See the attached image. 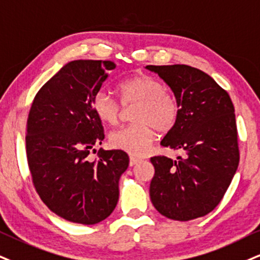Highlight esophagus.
<instances>
[{"label":"esophagus","mask_w":260,"mask_h":260,"mask_svg":"<svg viewBox=\"0 0 260 260\" xmlns=\"http://www.w3.org/2000/svg\"><path fill=\"white\" fill-rule=\"evenodd\" d=\"M140 161H141V159H140V158H137V156L131 155V156H130V161H129V164H130V166H134V165H136L137 162H140Z\"/></svg>","instance_id":"esophagus-1"}]
</instances>
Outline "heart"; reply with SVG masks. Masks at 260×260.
Masks as SVG:
<instances>
[{
  "mask_svg": "<svg viewBox=\"0 0 260 260\" xmlns=\"http://www.w3.org/2000/svg\"><path fill=\"white\" fill-rule=\"evenodd\" d=\"M123 106L136 105L133 112L135 124L121 127L110 136L111 146L133 155L148 152L155 139V129L166 133L178 118L179 106L161 82L148 75L130 76L115 86ZM92 111L101 123L114 126L120 117L118 102L105 91H98L91 100Z\"/></svg>",
  "mask_w": 260,
  "mask_h": 260,
  "instance_id": "heart-1",
  "label": "heart"
}]
</instances>
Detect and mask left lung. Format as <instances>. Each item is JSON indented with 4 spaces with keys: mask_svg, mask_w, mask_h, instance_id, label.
<instances>
[{
    "mask_svg": "<svg viewBox=\"0 0 260 260\" xmlns=\"http://www.w3.org/2000/svg\"><path fill=\"white\" fill-rule=\"evenodd\" d=\"M170 86L178 118L161 146L182 149L172 160L153 156L149 195L159 213L190 220L210 213L232 183L239 166L238 129L232 99L212 77L188 65L146 66Z\"/></svg>",
    "mask_w": 260,
    "mask_h": 260,
    "instance_id": "left-lung-1",
    "label": "left lung"
}]
</instances>
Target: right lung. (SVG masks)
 Instances as JSON below:
<instances>
[{
    "instance_id": "add662e5",
    "label": "right lung",
    "mask_w": 260,
    "mask_h": 260,
    "mask_svg": "<svg viewBox=\"0 0 260 260\" xmlns=\"http://www.w3.org/2000/svg\"><path fill=\"white\" fill-rule=\"evenodd\" d=\"M115 63L75 60L37 92L27 118L26 155L36 191L50 211L91 225L107 218L119 199V179L129 166L123 150H90L105 139L91 107Z\"/></svg>"
}]
</instances>
